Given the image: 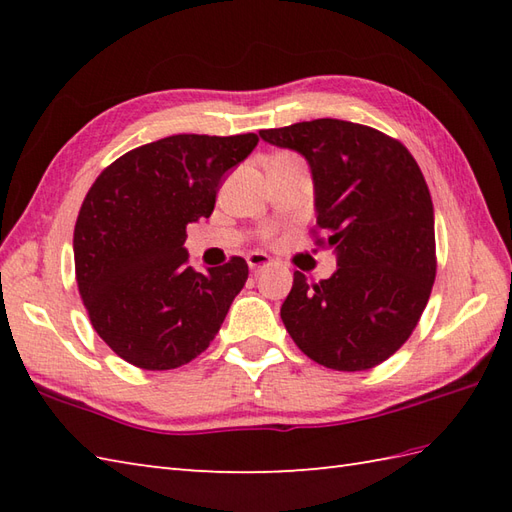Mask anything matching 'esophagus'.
I'll return each instance as SVG.
<instances>
[{"instance_id":"1","label":"esophagus","mask_w":512,"mask_h":512,"mask_svg":"<svg viewBox=\"0 0 512 512\" xmlns=\"http://www.w3.org/2000/svg\"><path fill=\"white\" fill-rule=\"evenodd\" d=\"M246 262H248V268L253 270V273H259V270H264L266 266L273 264V259H270L266 253H250L246 257Z\"/></svg>"}]
</instances>
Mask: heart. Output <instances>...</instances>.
<instances>
[{
  "label": "heart",
  "mask_w": 512,
  "mask_h": 512,
  "mask_svg": "<svg viewBox=\"0 0 512 512\" xmlns=\"http://www.w3.org/2000/svg\"><path fill=\"white\" fill-rule=\"evenodd\" d=\"M277 156H290V154H277ZM277 156H275V158H277Z\"/></svg>",
  "instance_id": "heart-1"
}]
</instances>
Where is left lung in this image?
I'll return each instance as SVG.
<instances>
[{
  "label": "left lung",
  "instance_id": "left-lung-1",
  "mask_svg": "<svg viewBox=\"0 0 512 512\" xmlns=\"http://www.w3.org/2000/svg\"><path fill=\"white\" fill-rule=\"evenodd\" d=\"M259 136L308 160L314 244L334 248L339 264L317 284L297 270L281 321L314 363L339 372L380 365L411 336L436 279L433 202L418 162L400 140L339 118Z\"/></svg>",
  "mask_w": 512,
  "mask_h": 512
}]
</instances>
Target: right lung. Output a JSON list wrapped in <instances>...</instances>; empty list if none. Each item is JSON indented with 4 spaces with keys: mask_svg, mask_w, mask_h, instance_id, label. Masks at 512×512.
Masks as SVG:
<instances>
[{
    "mask_svg": "<svg viewBox=\"0 0 512 512\" xmlns=\"http://www.w3.org/2000/svg\"><path fill=\"white\" fill-rule=\"evenodd\" d=\"M257 134H176L101 171L74 226V270L92 328L123 361L162 372L187 365L220 332L248 264L195 273L187 224L209 217L228 169Z\"/></svg>",
    "mask_w": 512,
    "mask_h": 512,
    "instance_id": "obj_1",
    "label": "right lung"
}]
</instances>
